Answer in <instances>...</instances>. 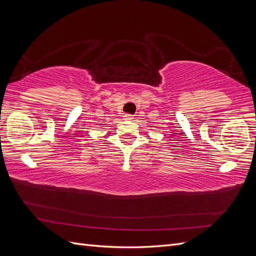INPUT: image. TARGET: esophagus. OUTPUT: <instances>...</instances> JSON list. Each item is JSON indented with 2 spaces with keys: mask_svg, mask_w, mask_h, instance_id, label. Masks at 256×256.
Wrapping results in <instances>:
<instances>
[{
  "mask_svg": "<svg viewBox=\"0 0 256 256\" xmlns=\"http://www.w3.org/2000/svg\"><path fill=\"white\" fill-rule=\"evenodd\" d=\"M134 118L132 115H130V114H126V115H124V120H128V122H131L132 120Z\"/></svg>",
  "mask_w": 256,
  "mask_h": 256,
  "instance_id": "esophagus-1",
  "label": "esophagus"
}]
</instances>
